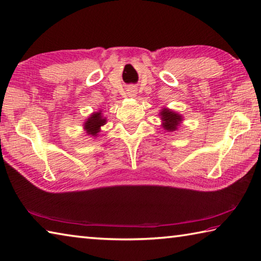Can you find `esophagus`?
<instances>
[{
	"instance_id": "1",
	"label": "esophagus",
	"mask_w": 261,
	"mask_h": 261,
	"mask_svg": "<svg viewBox=\"0 0 261 261\" xmlns=\"http://www.w3.org/2000/svg\"><path fill=\"white\" fill-rule=\"evenodd\" d=\"M127 96H129L130 98H135L137 96V89L136 88H130L129 90H127Z\"/></svg>"
}]
</instances>
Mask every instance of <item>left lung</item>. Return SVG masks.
<instances>
[{"label": "left lung", "instance_id": "obj_1", "mask_svg": "<svg viewBox=\"0 0 261 261\" xmlns=\"http://www.w3.org/2000/svg\"><path fill=\"white\" fill-rule=\"evenodd\" d=\"M159 116L161 118V121H162L161 126H162L164 130H167L168 132L177 131L184 121V117L181 114L170 110L168 107L162 108V110L160 111Z\"/></svg>", "mask_w": 261, "mask_h": 261}]
</instances>
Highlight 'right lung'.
I'll use <instances>...</instances> for the list:
<instances>
[{
    "mask_svg": "<svg viewBox=\"0 0 261 261\" xmlns=\"http://www.w3.org/2000/svg\"><path fill=\"white\" fill-rule=\"evenodd\" d=\"M106 122L107 118L103 117L102 111L99 110L98 112H93L92 114L85 120V122L83 123V129L88 136H91L92 138H96V137H98L99 132L101 131V126L105 125Z\"/></svg>",
    "mask_w": 261,
    "mask_h": 261,
    "instance_id": "add662e5",
    "label": "right lung"
}]
</instances>
